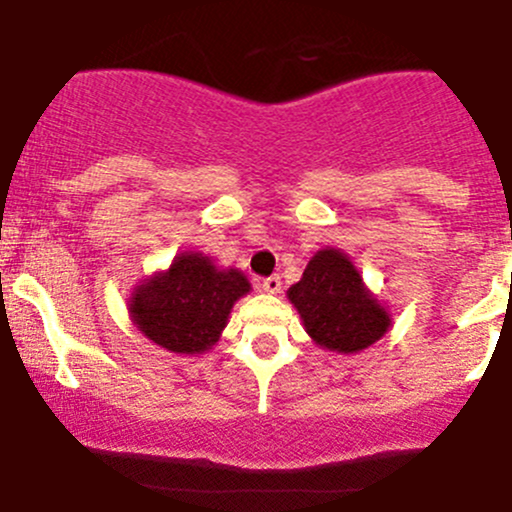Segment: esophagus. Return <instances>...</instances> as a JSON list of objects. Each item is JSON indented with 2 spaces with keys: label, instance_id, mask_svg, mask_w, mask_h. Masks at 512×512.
I'll list each match as a JSON object with an SVG mask.
<instances>
[{
  "label": "esophagus",
  "instance_id": "obj_1",
  "mask_svg": "<svg viewBox=\"0 0 512 512\" xmlns=\"http://www.w3.org/2000/svg\"><path fill=\"white\" fill-rule=\"evenodd\" d=\"M262 292H267V294H279L282 292V277H279V274H272V277H267V279H262Z\"/></svg>",
  "mask_w": 512,
  "mask_h": 512
}]
</instances>
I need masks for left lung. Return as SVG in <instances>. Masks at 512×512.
Masks as SVG:
<instances>
[{
	"label": "left lung",
	"instance_id": "8db88e82",
	"mask_svg": "<svg viewBox=\"0 0 512 512\" xmlns=\"http://www.w3.org/2000/svg\"><path fill=\"white\" fill-rule=\"evenodd\" d=\"M311 341L326 351L351 355L365 351L392 326L387 306L365 287L363 274L346 252L324 247L287 292Z\"/></svg>",
	"mask_w": 512,
	"mask_h": 512
}]
</instances>
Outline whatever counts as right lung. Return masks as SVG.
<instances>
[{"mask_svg":"<svg viewBox=\"0 0 512 512\" xmlns=\"http://www.w3.org/2000/svg\"><path fill=\"white\" fill-rule=\"evenodd\" d=\"M250 289L240 270H223L203 252L186 250L132 289L129 319L144 338L169 353H206L220 341L235 301Z\"/></svg>","mask_w":512,"mask_h":512,"instance_id":"right-lung-1","label":"right lung"}]
</instances>
